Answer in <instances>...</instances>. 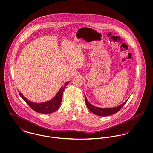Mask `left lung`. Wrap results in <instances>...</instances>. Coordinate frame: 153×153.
Returning <instances> with one entry per match:
<instances>
[{"label": "left lung", "mask_w": 153, "mask_h": 153, "mask_svg": "<svg viewBox=\"0 0 153 153\" xmlns=\"http://www.w3.org/2000/svg\"><path fill=\"white\" fill-rule=\"evenodd\" d=\"M85 103H86L87 107L88 109H89L94 114L98 115V116H102V117L109 116V115L117 113V112H118L120 109H121V108L125 105V104L127 101V100L123 104H122L121 105H120L117 107L109 108H105L97 107L92 105L88 101L87 99L85 96Z\"/></svg>", "instance_id": "8db88e82"}]
</instances>
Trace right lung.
<instances>
[{
  "instance_id": "obj_1",
  "label": "right lung",
  "mask_w": 153,
  "mask_h": 153,
  "mask_svg": "<svg viewBox=\"0 0 153 153\" xmlns=\"http://www.w3.org/2000/svg\"><path fill=\"white\" fill-rule=\"evenodd\" d=\"M69 82V81L68 82H66L65 84L64 85V86L61 88V89L59 90L56 95L52 100H51L49 101L42 102V103H35V102H30L29 100H27L19 91V92L22 99L33 110L39 113L49 114V113H52L56 111L59 108V106L62 101L64 90Z\"/></svg>"
}]
</instances>
